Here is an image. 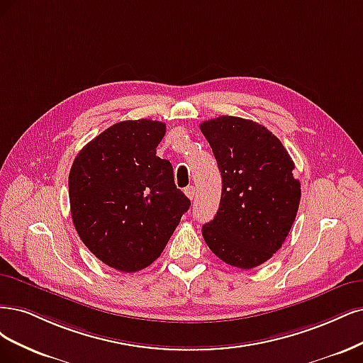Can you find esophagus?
<instances>
[{
	"label": "esophagus",
	"instance_id": "34e87169",
	"mask_svg": "<svg viewBox=\"0 0 363 363\" xmlns=\"http://www.w3.org/2000/svg\"><path fill=\"white\" fill-rule=\"evenodd\" d=\"M184 193H185V196H186V197L191 199V201H193L194 196H196V189H194L193 185H189V186H186V189L184 190Z\"/></svg>",
	"mask_w": 363,
	"mask_h": 363
}]
</instances>
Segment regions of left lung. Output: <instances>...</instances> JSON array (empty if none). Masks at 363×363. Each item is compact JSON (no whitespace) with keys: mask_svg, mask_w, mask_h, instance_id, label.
Segmentation results:
<instances>
[{"mask_svg":"<svg viewBox=\"0 0 363 363\" xmlns=\"http://www.w3.org/2000/svg\"><path fill=\"white\" fill-rule=\"evenodd\" d=\"M221 173L217 216L202 228L223 262L250 270L282 247L300 203L294 162L280 140L253 121L220 116L201 125Z\"/></svg>","mask_w":363,"mask_h":363,"instance_id":"obj_1","label":"left lung"}]
</instances>
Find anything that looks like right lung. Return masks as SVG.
Segmentation results:
<instances>
[{"label": "right lung", "mask_w": 363, "mask_h": 363, "mask_svg": "<svg viewBox=\"0 0 363 363\" xmlns=\"http://www.w3.org/2000/svg\"><path fill=\"white\" fill-rule=\"evenodd\" d=\"M166 123L140 119L107 128L75 157L69 202L78 235L99 261L140 272L164 250L189 211L170 161L157 157Z\"/></svg>", "instance_id": "right-lung-1"}]
</instances>
